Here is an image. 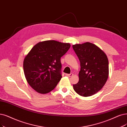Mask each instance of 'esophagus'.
<instances>
[{
	"mask_svg": "<svg viewBox=\"0 0 127 127\" xmlns=\"http://www.w3.org/2000/svg\"><path fill=\"white\" fill-rule=\"evenodd\" d=\"M65 75L68 76V77H72L73 75V74L71 73V74H65Z\"/></svg>",
	"mask_w": 127,
	"mask_h": 127,
	"instance_id": "34e87169",
	"label": "esophagus"
}]
</instances>
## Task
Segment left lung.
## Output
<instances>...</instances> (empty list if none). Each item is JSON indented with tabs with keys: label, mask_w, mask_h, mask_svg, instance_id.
<instances>
[{
	"label": "left lung",
	"mask_w": 127,
	"mask_h": 127,
	"mask_svg": "<svg viewBox=\"0 0 127 127\" xmlns=\"http://www.w3.org/2000/svg\"><path fill=\"white\" fill-rule=\"evenodd\" d=\"M81 63L79 81L73 85L78 95L91 96L99 91L108 77L109 63L106 54L90 42L73 46Z\"/></svg>",
	"instance_id": "left-lung-1"
}]
</instances>
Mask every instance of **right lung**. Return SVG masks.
I'll use <instances>...</instances> for the list:
<instances>
[{
  "instance_id": "add662e5",
  "label": "right lung",
  "mask_w": 127,
  "mask_h": 127,
  "mask_svg": "<svg viewBox=\"0 0 127 127\" xmlns=\"http://www.w3.org/2000/svg\"><path fill=\"white\" fill-rule=\"evenodd\" d=\"M69 43L54 40L35 45L23 61V71L28 84L41 94L53 90L62 78L61 58L70 48Z\"/></svg>"
}]
</instances>
